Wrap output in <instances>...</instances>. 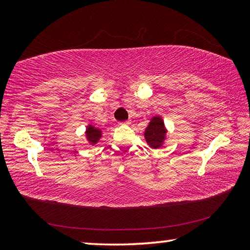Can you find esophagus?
Returning <instances> with one entry per match:
<instances>
[{
	"label": "esophagus",
	"mask_w": 250,
	"mask_h": 250,
	"mask_svg": "<svg viewBox=\"0 0 250 250\" xmlns=\"http://www.w3.org/2000/svg\"><path fill=\"white\" fill-rule=\"evenodd\" d=\"M130 124V120H125V121H121L120 125H129Z\"/></svg>",
	"instance_id": "1"
}]
</instances>
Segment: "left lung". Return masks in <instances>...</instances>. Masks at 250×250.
Here are the masks:
<instances>
[{
  "label": "left lung",
  "instance_id": "1",
  "mask_svg": "<svg viewBox=\"0 0 250 250\" xmlns=\"http://www.w3.org/2000/svg\"><path fill=\"white\" fill-rule=\"evenodd\" d=\"M146 142L152 147H160L161 142L163 141L164 137H166V129H164V125L160 118L155 117L150 122L149 126L146 130Z\"/></svg>",
  "mask_w": 250,
  "mask_h": 250
}]
</instances>
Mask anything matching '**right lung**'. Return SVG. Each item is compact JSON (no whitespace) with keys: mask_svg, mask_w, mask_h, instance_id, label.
<instances>
[{"mask_svg":"<svg viewBox=\"0 0 250 250\" xmlns=\"http://www.w3.org/2000/svg\"><path fill=\"white\" fill-rule=\"evenodd\" d=\"M87 138H88V140L92 143L97 142L100 138V131L98 129L94 128V126L89 125V128L87 129Z\"/></svg>","mask_w":250,"mask_h":250,"instance_id":"1","label":"right lung"}]
</instances>
